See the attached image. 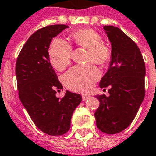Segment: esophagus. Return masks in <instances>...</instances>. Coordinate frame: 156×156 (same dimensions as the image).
Wrapping results in <instances>:
<instances>
[{
	"instance_id": "1",
	"label": "esophagus",
	"mask_w": 156,
	"mask_h": 156,
	"mask_svg": "<svg viewBox=\"0 0 156 156\" xmlns=\"http://www.w3.org/2000/svg\"><path fill=\"white\" fill-rule=\"evenodd\" d=\"M89 95H87V94H83L82 96V100H83V101H86V100H88V99H89Z\"/></svg>"
}]
</instances>
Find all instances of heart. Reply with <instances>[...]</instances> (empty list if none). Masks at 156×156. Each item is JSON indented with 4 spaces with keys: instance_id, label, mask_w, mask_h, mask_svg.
<instances>
[{
    "instance_id": "heart-1",
    "label": "heart",
    "mask_w": 156,
    "mask_h": 156,
    "mask_svg": "<svg viewBox=\"0 0 156 156\" xmlns=\"http://www.w3.org/2000/svg\"><path fill=\"white\" fill-rule=\"evenodd\" d=\"M71 38L77 46L88 48L87 62L104 65L112 56L110 48L102 42L101 35L90 29L79 30L71 34ZM50 63L57 70H63L70 64L73 55L70 44L63 39L56 38L50 45ZM101 77V72L93 63L77 65L63 76V82L69 89L74 92H87Z\"/></svg>"
}]
</instances>
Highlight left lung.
I'll return each mask as SVG.
<instances>
[{"mask_svg":"<svg viewBox=\"0 0 156 156\" xmlns=\"http://www.w3.org/2000/svg\"><path fill=\"white\" fill-rule=\"evenodd\" d=\"M112 43L110 67L100 82V87H109V97L100 95V106L95 112L98 129L115 134L130 125L145 95V65L136 43L119 28L104 26Z\"/></svg>","mask_w":156,"mask_h":156,"instance_id":"left-lung-1","label":"left lung"}]
</instances>
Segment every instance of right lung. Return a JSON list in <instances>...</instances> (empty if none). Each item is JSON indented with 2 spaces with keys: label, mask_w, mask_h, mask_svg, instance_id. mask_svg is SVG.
Returning a JSON list of instances; mask_svg holds the SVG:
<instances>
[{
  "label": "right lung",
  "mask_w": 156,
  "mask_h": 156,
  "mask_svg": "<svg viewBox=\"0 0 156 156\" xmlns=\"http://www.w3.org/2000/svg\"><path fill=\"white\" fill-rule=\"evenodd\" d=\"M67 27L57 24L35 31L22 48L16 64L20 101L35 126L51 136L70 129L73 112L82 101L81 95L69 91L62 98L55 96L63 86L50 63L48 48L52 38Z\"/></svg>",
  "instance_id": "obj_1"
}]
</instances>
